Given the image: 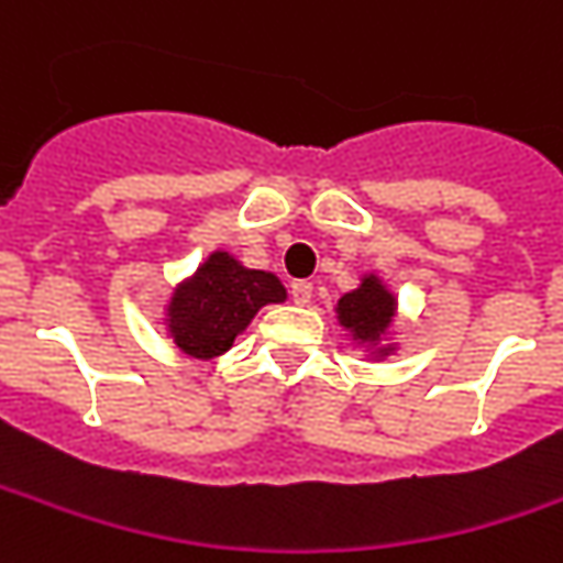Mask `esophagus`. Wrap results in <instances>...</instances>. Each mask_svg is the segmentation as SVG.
<instances>
[{
    "label": "esophagus",
    "instance_id": "esophagus-1",
    "mask_svg": "<svg viewBox=\"0 0 563 563\" xmlns=\"http://www.w3.org/2000/svg\"><path fill=\"white\" fill-rule=\"evenodd\" d=\"M311 298H313V283L308 280L292 283V301H296V305H311Z\"/></svg>",
    "mask_w": 563,
    "mask_h": 563
}]
</instances>
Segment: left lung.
<instances>
[{"label": "left lung", "instance_id": "8db88e82", "mask_svg": "<svg viewBox=\"0 0 563 563\" xmlns=\"http://www.w3.org/2000/svg\"><path fill=\"white\" fill-rule=\"evenodd\" d=\"M335 320L363 361L385 363L400 351V301L376 271H363L357 289L335 301Z\"/></svg>", "mask_w": 563, "mask_h": 563}]
</instances>
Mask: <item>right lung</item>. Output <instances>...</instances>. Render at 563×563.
<instances>
[{"mask_svg": "<svg viewBox=\"0 0 563 563\" xmlns=\"http://www.w3.org/2000/svg\"><path fill=\"white\" fill-rule=\"evenodd\" d=\"M286 298L277 274L246 267L228 250H212L194 274L172 286L159 327L181 354L212 361L231 351L265 305H283Z\"/></svg>", "mask_w": 563, "mask_h": 563, "instance_id": "1", "label": "right lung"}]
</instances>
